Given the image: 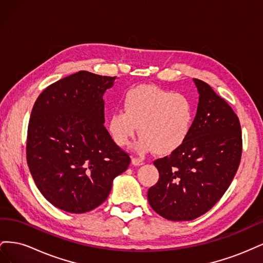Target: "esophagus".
I'll return each mask as SVG.
<instances>
[{"label":"esophagus","instance_id":"34e87169","mask_svg":"<svg viewBox=\"0 0 263 263\" xmlns=\"http://www.w3.org/2000/svg\"><path fill=\"white\" fill-rule=\"evenodd\" d=\"M132 163H133L134 165H142V164H144V160H141V159H139V158L134 157V158L132 159Z\"/></svg>","mask_w":263,"mask_h":263}]
</instances>
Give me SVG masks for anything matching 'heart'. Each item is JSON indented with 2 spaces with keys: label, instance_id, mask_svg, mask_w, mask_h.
<instances>
[{
  "label": "heart",
  "instance_id": "heart-1",
  "mask_svg": "<svg viewBox=\"0 0 263 263\" xmlns=\"http://www.w3.org/2000/svg\"><path fill=\"white\" fill-rule=\"evenodd\" d=\"M195 119L194 103L187 95L141 85L124 98V109H116L108 118V132L118 146L128 145L137 132L139 153L154 150L169 155L190 137Z\"/></svg>",
  "mask_w": 263,
  "mask_h": 263
}]
</instances>
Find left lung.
<instances>
[{
  "label": "left lung",
  "mask_w": 263,
  "mask_h": 263,
  "mask_svg": "<svg viewBox=\"0 0 263 263\" xmlns=\"http://www.w3.org/2000/svg\"><path fill=\"white\" fill-rule=\"evenodd\" d=\"M198 105L187 140L154 162L159 180L148 190L153 210L169 220H192L209 212L229 187L240 163V123L226 101L193 79Z\"/></svg>",
  "instance_id": "obj_1"
}]
</instances>
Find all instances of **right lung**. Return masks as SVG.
Masks as SVG:
<instances>
[{
  "label": "right lung",
  "mask_w": 263,
  "mask_h": 263,
  "mask_svg": "<svg viewBox=\"0 0 263 263\" xmlns=\"http://www.w3.org/2000/svg\"><path fill=\"white\" fill-rule=\"evenodd\" d=\"M115 79L79 71L46 87L31 109L29 171L46 200L65 212L97 209L130 163L104 127L103 95Z\"/></svg>",
  "instance_id": "right-lung-1"
}]
</instances>
